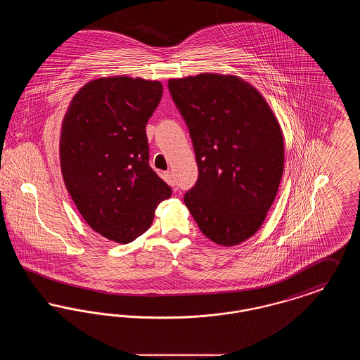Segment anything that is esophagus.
Masks as SVG:
<instances>
[{
  "instance_id": "34e87169",
  "label": "esophagus",
  "mask_w": 360,
  "mask_h": 360,
  "mask_svg": "<svg viewBox=\"0 0 360 360\" xmlns=\"http://www.w3.org/2000/svg\"><path fill=\"white\" fill-rule=\"evenodd\" d=\"M165 176V181L170 185V186H175V178H174V174L172 172H166L163 174Z\"/></svg>"
}]
</instances>
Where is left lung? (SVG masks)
I'll use <instances>...</instances> for the list:
<instances>
[{"mask_svg":"<svg viewBox=\"0 0 360 360\" xmlns=\"http://www.w3.org/2000/svg\"><path fill=\"white\" fill-rule=\"evenodd\" d=\"M193 141L198 179L184 201L207 239L251 238L274 202L283 174V136L255 87L233 75L169 81Z\"/></svg>","mask_w":360,"mask_h":360,"instance_id":"obj_1","label":"left lung"}]
</instances>
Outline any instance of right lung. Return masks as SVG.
I'll list each match as a JSON object with an SVG mask.
<instances>
[{
  "instance_id": "right-lung-1",
  "label": "right lung",
  "mask_w": 360,
  "mask_h": 360,
  "mask_svg": "<svg viewBox=\"0 0 360 360\" xmlns=\"http://www.w3.org/2000/svg\"><path fill=\"white\" fill-rule=\"evenodd\" d=\"M159 81L100 78L72 98L62 124L60 167L79 213L96 232L131 243L153 224L172 188L150 167L146 125L160 103Z\"/></svg>"
}]
</instances>
